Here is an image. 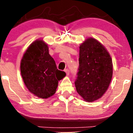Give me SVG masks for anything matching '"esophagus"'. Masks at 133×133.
I'll list each match as a JSON object with an SVG mask.
<instances>
[{
	"label": "esophagus",
	"instance_id": "esophagus-1",
	"mask_svg": "<svg viewBox=\"0 0 133 133\" xmlns=\"http://www.w3.org/2000/svg\"><path fill=\"white\" fill-rule=\"evenodd\" d=\"M64 71L65 72V73H66L67 76L69 75V69H66L64 70Z\"/></svg>",
	"mask_w": 133,
	"mask_h": 133
}]
</instances>
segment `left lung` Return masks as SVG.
<instances>
[{"instance_id":"left-lung-1","label":"left lung","mask_w":133,"mask_h":133,"mask_svg":"<svg viewBox=\"0 0 133 133\" xmlns=\"http://www.w3.org/2000/svg\"><path fill=\"white\" fill-rule=\"evenodd\" d=\"M76 91L84 100L93 102L103 96L112 77V62L104 45L94 38L86 39L79 46Z\"/></svg>"}]
</instances>
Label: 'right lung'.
I'll return each mask as SVG.
<instances>
[{"label": "right lung", "instance_id": "right-lung-1", "mask_svg": "<svg viewBox=\"0 0 133 133\" xmlns=\"http://www.w3.org/2000/svg\"><path fill=\"white\" fill-rule=\"evenodd\" d=\"M21 72L27 89L41 99L54 95L58 81L65 76L57 69L49 53L48 44L42 39L36 40L27 47L21 59Z\"/></svg>", "mask_w": 133, "mask_h": 133}]
</instances>
